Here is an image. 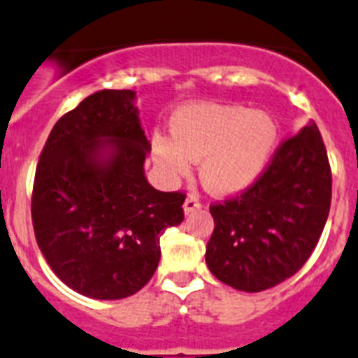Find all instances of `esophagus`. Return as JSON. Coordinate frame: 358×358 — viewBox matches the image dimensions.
Returning a JSON list of instances; mask_svg holds the SVG:
<instances>
[{
    "label": "esophagus",
    "mask_w": 358,
    "mask_h": 358,
    "mask_svg": "<svg viewBox=\"0 0 358 358\" xmlns=\"http://www.w3.org/2000/svg\"><path fill=\"white\" fill-rule=\"evenodd\" d=\"M199 208H201V201H199L198 196H187L185 203H183V210H185V214H192V212L199 210Z\"/></svg>",
    "instance_id": "esophagus-1"
}]
</instances>
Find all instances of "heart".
Returning <instances> with one entry per match:
<instances>
[{"mask_svg":"<svg viewBox=\"0 0 358 358\" xmlns=\"http://www.w3.org/2000/svg\"><path fill=\"white\" fill-rule=\"evenodd\" d=\"M171 134L155 135L153 157L169 178L201 162L203 185L215 194H231L259 178L278 137L275 119L241 105L196 103L175 112Z\"/></svg>","mask_w":358,"mask_h":358,"instance_id":"1","label":"heart"}]
</instances>
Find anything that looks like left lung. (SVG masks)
<instances>
[{
  "instance_id": "1",
  "label": "left lung",
  "mask_w": 358,
  "mask_h": 358,
  "mask_svg": "<svg viewBox=\"0 0 358 358\" xmlns=\"http://www.w3.org/2000/svg\"><path fill=\"white\" fill-rule=\"evenodd\" d=\"M331 169L314 123L283 141L241 194L212 203L205 260L212 275L244 292L271 289L298 273L323 234Z\"/></svg>"
}]
</instances>
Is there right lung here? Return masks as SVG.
Returning <instances> with one entry per match:
<instances>
[{
	"label": "right lung",
	"instance_id": "add662e5",
	"mask_svg": "<svg viewBox=\"0 0 358 358\" xmlns=\"http://www.w3.org/2000/svg\"><path fill=\"white\" fill-rule=\"evenodd\" d=\"M134 91L105 89L51 130L31 192L35 239L67 287L121 299L146 285L160 260V235L183 221L185 192L148 183L151 144Z\"/></svg>",
	"mask_w": 358,
	"mask_h": 358
}]
</instances>
